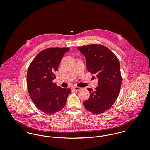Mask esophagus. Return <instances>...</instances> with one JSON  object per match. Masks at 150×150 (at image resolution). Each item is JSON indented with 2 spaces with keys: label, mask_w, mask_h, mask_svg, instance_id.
Wrapping results in <instances>:
<instances>
[{
  "label": "esophagus",
  "mask_w": 150,
  "mask_h": 150,
  "mask_svg": "<svg viewBox=\"0 0 150 150\" xmlns=\"http://www.w3.org/2000/svg\"><path fill=\"white\" fill-rule=\"evenodd\" d=\"M73 89H74L75 91H80L81 89V88H80V87H79V86H73Z\"/></svg>",
  "instance_id": "34e87169"
}]
</instances>
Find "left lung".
<instances>
[{
	"mask_svg": "<svg viewBox=\"0 0 150 150\" xmlns=\"http://www.w3.org/2000/svg\"><path fill=\"white\" fill-rule=\"evenodd\" d=\"M78 49L86 58L87 70L99 79L95 91L88 88L90 98L84 102V107L92 113L102 114L112 106L121 89L122 77L119 61L103 45L89 44Z\"/></svg>",
	"mask_w": 150,
	"mask_h": 150,
	"instance_id": "obj_1",
	"label": "left lung"
}]
</instances>
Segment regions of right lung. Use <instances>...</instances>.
Wrapping results in <instances>:
<instances>
[{"mask_svg":"<svg viewBox=\"0 0 150 150\" xmlns=\"http://www.w3.org/2000/svg\"><path fill=\"white\" fill-rule=\"evenodd\" d=\"M69 48H50L40 52L29 66L27 86L30 97L38 108L52 114L61 110L66 104L70 88H62L52 82L55 73Z\"/></svg>","mask_w":150,"mask_h":150,"instance_id":"1","label":"right lung"}]
</instances>
